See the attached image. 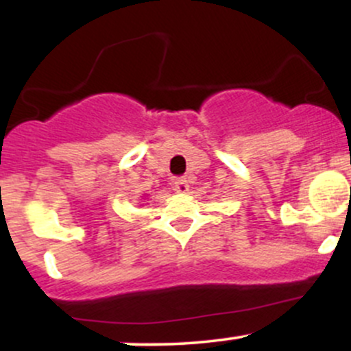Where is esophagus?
<instances>
[{"label":"esophagus","mask_w":351,"mask_h":351,"mask_svg":"<svg viewBox=\"0 0 351 351\" xmlns=\"http://www.w3.org/2000/svg\"><path fill=\"white\" fill-rule=\"evenodd\" d=\"M188 188V181L184 176H178V178L173 180V189H175L176 193H186Z\"/></svg>","instance_id":"34e87169"}]
</instances>
